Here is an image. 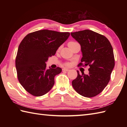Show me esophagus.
Returning a JSON list of instances; mask_svg holds the SVG:
<instances>
[{
    "label": "esophagus",
    "instance_id": "1",
    "mask_svg": "<svg viewBox=\"0 0 127 127\" xmlns=\"http://www.w3.org/2000/svg\"><path fill=\"white\" fill-rule=\"evenodd\" d=\"M63 70L64 71H68L70 70V69L68 68H64Z\"/></svg>",
    "mask_w": 127,
    "mask_h": 127
}]
</instances>
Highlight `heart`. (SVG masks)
<instances>
[{
	"label": "heart",
	"mask_w": 127,
	"mask_h": 127,
	"mask_svg": "<svg viewBox=\"0 0 127 127\" xmlns=\"http://www.w3.org/2000/svg\"><path fill=\"white\" fill-rule=\"evenodd\" d=\"M74 43H75L74 42H72V41H71V42H69V44H68V46L69 45H70V44H74ZM70 64H69V63H67L66 64V65H69Z\"/></svg>",
	"instance_id": "1"
}]
</instances>
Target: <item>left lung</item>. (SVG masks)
<instances>
[{
	"label": "left lung",
	"instance_id": "left-lung-1",
	"mask_svg": "<svg viewBox=\"0 0 127 127\" xmlns=\"http://www.w3.org/2000/svg\"><path fill=\"white\" fill-rule=\"evenodd\" d=\"M81 46L82 57L79 65H88L89 73L80 74L72 81L74 90L87 98L96 96L108 84L115 66L114 51L109 40L91 30L71 33Z\"/></svg>",
	"mask_w": 127,
	"mask_h": 127
}]
</instances>
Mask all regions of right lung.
<instances>
[{
    "label": "right lung",
    "mask_w": 127,
    "mask_h": 127,
    "mask_svg": "<svg viewBox=\"0 0 127 127\" xmlns=\"http://www.w3.org/2000/svg\"><path fill=\"white\" fill-rule=\"evenodd\" d=\"M69 35V32L44 29L27 35L20 43L15 61L17 77L32 95L42 96L53 87L55 76L61 73L62 69H47L46 62Z\"/></svg>",
    "instance_id": "add662e5"
}]
</instances>
